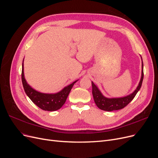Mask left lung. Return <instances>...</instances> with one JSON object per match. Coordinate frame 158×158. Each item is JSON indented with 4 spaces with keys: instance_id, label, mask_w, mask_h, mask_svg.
Returning <instances> with one entry per match:
<instances>
[{
    "instance_id": "left-lung-1",
    "label": "left lung",
    "mask_w": 158,
    "mask_h": 158,
    "mask_svg": "<svg viewBox=\"0 0 158 158\" xmlns=\"http://www.w3.org/2000/svg\"><path fill=\"white\" fill-rule=\"evenodd\" d=\"M143 78H144V72H143V62L142 59V74L139 84H138L136 89L132 94L127 95V96L121 98H107L102 94L97 85L92 82V94L95 104H96L98 108L106 111H116V110L124 108L132 101L138 91L140 90L142 84Z\"/></svg>"
}]
</instances>
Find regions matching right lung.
Here are the masks:
<instances>
[{"mask_svg":"<svg viewBox=\"0 0 158 158\" xmlns=\"http://www.w3.org/2000/svg\"><path fill=\"white\" fill-rule=\"evenodd\" d=\"M78 80L74 81V82L66 85L63 89L59 91V92L55 94H45L38 92L31 88L27 84L24 76L23 72V60L22 63V81L23 89L26 94L29 98L31 100L33 103H35L37 107L44 111H55L59 109L64 104L68 95L70 92L74 84Z\"/></svg>","mask_w":158,"mask_h":158,"instance_id":"add662e5","label":"right lung"}]
</instances>
